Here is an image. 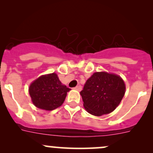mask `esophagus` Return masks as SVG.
<instances>
[{"instance_id": "esophagus-1", "label": "esophagus", "mask_w": 153, "mask_h": 153, "mask_svg": "<svg viewBox=\"0 0 153 153\" xmlns=\"http://www.w3.org/2000/svg\"><path fill=\"white\" fill-rule=\"evenodd\" d=\"M74 89H75V90H77V91H80L82 90V86L81 85H77L76 87H75L74 88Z\"/></svg>"}]
</instances>
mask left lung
Listing matches in <instances>:
<instances>
[{
	"label": "left lung",
	"mask_w": 153,
	"mask_h": 153,
	"mask_svg": "<svg viewBox=\"0 0 153 153\" xmlns=\"http://www.w3.org/2000/svg\"><path fill=\"white\" fill-rule=\"evenodd\" d=\"M124 94L125 84L121 77L105 72L94 73L80 91L85 109L98 117L113 111Z\"/></svg>",
	"instance_id": "8db88e82"
}]
</instances>
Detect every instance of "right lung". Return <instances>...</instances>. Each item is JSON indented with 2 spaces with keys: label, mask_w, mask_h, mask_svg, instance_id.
Here are the masks:
<instances>
[{
  "label": "right lung",
  "mask_w": 153,
  "mask_h": 153,
  "mask_svg": "<svg viewBox=\"0 0 153 153\" xmlns=\"http://www.w3.org/2000/svg\"><path fill=\"white\" fill-rule=\"evenodd\" d=\"M71 89L62 85L55 73L42 75L31 84L29 94L37 108L52 111L64 102Z\"/></svg>",
  "instance_id": "right-lung-1"
}]
</instances>
